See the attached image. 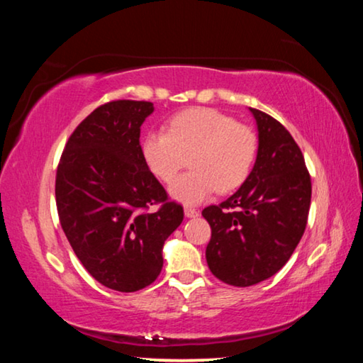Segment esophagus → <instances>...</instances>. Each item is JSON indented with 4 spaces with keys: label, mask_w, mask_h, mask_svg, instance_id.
<instances>
[{
    "label": "esophagus",
    "mask_w": 363,
    "mask_h": 363,
    "mask_svg": "<svg viewBox=\"0 0 363 363\" xmlns=\"http://www.w3.org/2000/svg\"><path fill=\"white\" fill-rule=\"evenodd\" d=\"M184 213H186L187 218H196L200 214V211L195 210V208H192V206H186V210H184Z\"/></svg>",
    "instance_id": "34e87169"
}]
</instances>
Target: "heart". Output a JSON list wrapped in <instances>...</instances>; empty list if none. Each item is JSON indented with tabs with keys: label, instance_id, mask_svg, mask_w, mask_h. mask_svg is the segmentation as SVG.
Segmentation results:
<instances>
[{
	"label": "heart",
	"instance_id": "heart-1",
	"mask_svg": "<svg viewBox=\"0 0 363 363\" xmlns=\"http://www.w3.org/2000/svg\"><path fill=\"white\" fill-rule=\"evenodd\" d=\"M143 158L150 173L171 182L186 164L187 173L171 184L173 199L196 205L214 190L227 194L247 181L257 155V136L245 123L208 107L171 116L167 133L152 131L143 140Z\"/></svg>",
	"mask_w": 363,
	"mask_h": 363
}]
</instances>
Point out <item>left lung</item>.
Instances as JSON below:
<instances>
[{
  "label": "left lung",
  "mask_w": 363,
  "mask_h": 363,
  "mask_svg": "<svg viewBox=\"0 0 363 363\" xmlns=\"http://www.w3.org/2000/svg\"><path fill=\"white\" fill-rule=\"evenodd\" d=\"M257 157L247 181L201 214L211 227L206 262L227 285L251 286L290 259L309 216L312 184L303 152L286 128L257 108Z\"/></svg>",
  "instance_id": "1"
}]
</instances>
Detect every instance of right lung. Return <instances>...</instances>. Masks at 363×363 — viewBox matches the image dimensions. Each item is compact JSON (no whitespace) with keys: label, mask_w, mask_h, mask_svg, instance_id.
I'll return each instance as SVG.
<instances>
[{"label":"right lung","mask_w":363,"mask_h":363,"mask_svg":"<svg viewBox=\"0 0 363 363\" xmlns=\"http://www.w3.org/2000/svg\"><path fill=\"white\" fill-rule=\"evenodd\" d=\"M145 101H112L79 123L56 173L60 225L84 269L115 291L143 290L163 267L164 240L184 219L143 158Z\"/></svg>","instance_id":"right-lung-1"}]
</instances>
